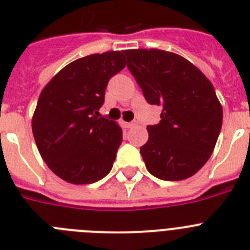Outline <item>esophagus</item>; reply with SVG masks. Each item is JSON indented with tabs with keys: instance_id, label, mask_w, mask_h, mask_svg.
<instances>
[{
	"instance_id": "obj_1",
	"label": "esophagus",
	"mask_w": 250,
	"mask_h": 250,
	"mask_svg": "<svg viewBox=\"0 0 250 250\" xmlns=\"http://www.w3.org/2000/svg\"><path fill=\"white\" fill-rule=\"evenodd\" d=\"M136 124H138V121H131V123H125V126L126 127H134L136 125Z\"/></svg>"
}]
</instances>
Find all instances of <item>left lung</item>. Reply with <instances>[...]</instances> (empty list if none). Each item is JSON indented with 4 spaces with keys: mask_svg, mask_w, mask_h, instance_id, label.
<instances>
[{
    "mask_svg": "<svg viewBox=\"0 0 250 250\" xmlns=\"http://www.w3.org/2000/svg\"><path fill=\"white\" fill-rule=\"evenodd\" d=\"M127 68L145 100L163 106L160 123L149 125L140 154L151 175L184 180L210 158L223 123L215 90L190 61L155 48L126 50Z\"/></svg>",
    "mask_w": 250,
    "mask_h": 250,
    "instance_id": "left-lung-1",
    "label": "left lung"
}]
</instances>
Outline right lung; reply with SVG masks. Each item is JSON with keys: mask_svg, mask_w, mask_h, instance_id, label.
Listing matches in <instances>:
<instances>
[{"mask_svg": "<svg viewBox=\"0 0 250 250\" xmlns=\"http://www.w3.org/2000/svg\"><path fill=\"white\" fill-rule=\"evenodd\" d=\"M126 65L124 51L81 57L43 87L32 118L37 149L47 167L71 184H92L110 173L121 127L100 116L107 83Z\"/></svg>", "mask_w": 250, "mask_h": 250, "instance_id": "right-lung-1", "label": "right lung"}]
</instances>
